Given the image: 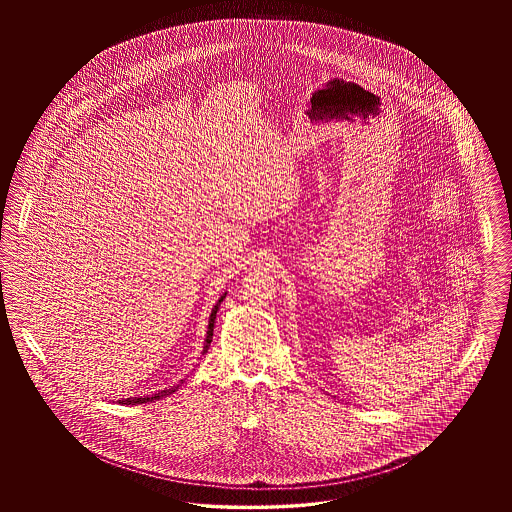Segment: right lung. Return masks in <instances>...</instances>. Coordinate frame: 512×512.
I'll return each instance as SVG.
<instances>
[{
    "mask_svg": "<svg viewBox=\"0 0 512 512\" xmlns=\"http://www.w3.org/2000/svg\"><path fill=\"white\" fill-rule=\"evenodd\" d=\"M224 297H226V293H222V295H220L217 305L213 307V311H211V315H209V326H207V336H205V343H203V351H201V355H205V353H207V349H209V345H211V341H213L215 318H217V311H219L220 303L224 301ZM178 386H180V384H176V386H169V388L159 390L157 393H151V395H144V397H126V399H119V405H142V403H151V401H157V399H163V397L171 395V393L178 390Z\"/></svg>",
    "mask_w": 512,
    "mask_h": 512,
    "instance_id": "right-lung-1",
    "label": "right lung"
}]
</instances>
